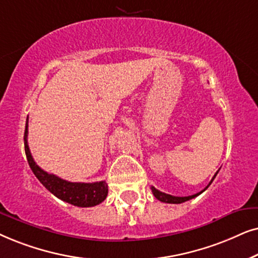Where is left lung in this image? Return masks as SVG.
Wrapping results in <instances>:
<instances>
[{"instance_id": "left-lung-1", "label": "left lung", "mask_w": 258, "mask_h": 258, "mask_svg": "<svg viewBox=\"0 0 258 258\" xmlns=\"http://www.w3.org/2000/svg\"><path fill=\"white\" fill-rule=\"evenodd\" d=\"M217 173H218V171H217V172H216L215 176L212 177L211 181H210V183H209L208 186L205 187L203 191L198 192V194H196V195L187 196V197H176V196H171V195L164 194V192H161V191H159V190H157V188L154 187V186H151V190H152V194L154 195V197H156V198L158 199V201L163 202V203H170V204H180V203H184V202H186V201H190V199H192V198L197 197V196L201 195L202 192H204L205 190H207V188H208L209 186H210V184L212 183V180H214L215 178H216V176H217Z\"/></svg>"}]
</instances>
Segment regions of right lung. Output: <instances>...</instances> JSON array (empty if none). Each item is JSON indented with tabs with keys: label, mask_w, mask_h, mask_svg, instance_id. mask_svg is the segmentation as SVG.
<instances>
[{
	"label": "right lung",
	"mask_w": 258,
	"mask_h": 258,
	"mask_svg": "<svg viewBox=\"0 0 258 258\" xmlns=\"http://www.w3.org/2000/svg\"><path fill=\"white\" fill-rule=\"evenodd\" d=\"M27 138H28V118H27L25 130V151L27 160L40 183L55 197L80 208L95 207L105 201L108 194V187L105 180L95 181V183H72V181L61 179L55 174L46 172L34 161Z\"/></svg>",
	"instance_id": "add662e5"
}]
</instances>
